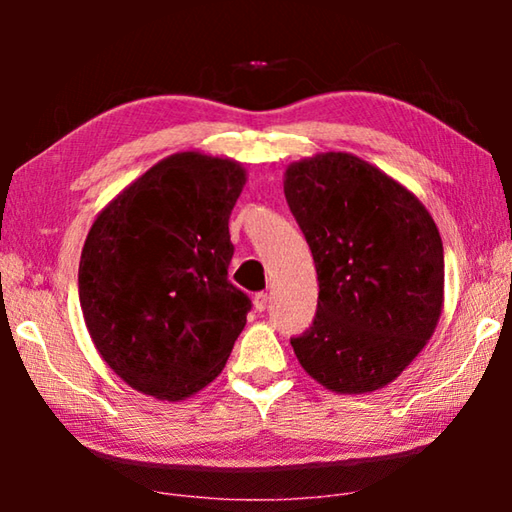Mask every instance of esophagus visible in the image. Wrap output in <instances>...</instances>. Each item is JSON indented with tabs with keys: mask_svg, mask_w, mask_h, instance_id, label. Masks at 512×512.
I'll use <instances>...</instances> for the list:
<instances>
[{
	"mask_svg": "<svg viewBox=\"0 0 512 512\" xmlns=\"http://www.w3.org/2000/svg\"><path fill=\"white\" fill-rule=\"evenodd\" d=\"M253 305H255V309L257 311H264L266 309V305H268V293H255V298H253Z\"/></svg>",
	"mask_w": 512,
	"mask_h": 512,
	"instance_id": "1",
	"label": "esophagus"
}]
</instances>
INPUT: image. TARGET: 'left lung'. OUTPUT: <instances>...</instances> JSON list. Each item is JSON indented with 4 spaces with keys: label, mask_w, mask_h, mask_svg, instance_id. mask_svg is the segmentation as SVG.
Listing matches in <instances>:
<instances>
[{
    "label": "left lung",
    "mask_w": 512,
    "mask_h": 512,
    "mask_svg": "<svg viewBox=\"0 0 512 512\" xmlns=\"http://www.w3.org/2000/svg\"><path fill=\"white\" fill-rule=\"evenodd\" d=\"M284 196L318 273L314 325L291 339L293 352L329 391H379L418 357L443 311L436 223L395 178L341 151L291 162Z\"/></svg>",
    "instance_id": "8db88e82"
}]
</instances>
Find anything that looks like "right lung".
Segmentation results:
<instances>
[{
    "instance_id": "1",
    "label": "right lung",
    "mask_w": 512,
    "mask_h": 512,
    "mask_svg": "<svg viewBox=\"0 0 512 512\" xmlns=\"http://www.w3.org/2000/svg\"><path fill=\"white\" fill-rule=\"evenodd\" d=\"M239 162L173 153L97 214L79 264L90 339L115 375L178 402L219 377L250 300L228 282Z\"/></svg>"
}]
</instances>
